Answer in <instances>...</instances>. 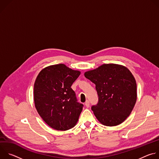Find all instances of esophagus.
Here are the masks:
<instances>
[{
	"label": "esophagus",
	"instance_id": "34e87169",
	"mask_svg": "<svg viewBox=\"0 0 159 159\" xmlns=\"http://www.w3.org/2000/svg\"><path fill=\"white\" fill-rule=\"evenodd\" d=\"M85 105L87 107H89V105H90V103H89V101H86L85 102Z\"/></svg>",
	"mask_w": 159,
	"mask_h": 159
}]
</instances>
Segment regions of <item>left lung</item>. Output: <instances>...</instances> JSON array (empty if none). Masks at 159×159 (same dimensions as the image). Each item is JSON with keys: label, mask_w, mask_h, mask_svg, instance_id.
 I'll return each instance as SVG.
<instances>
[{"label": "left lung", "mask_w": 159, "mask_h": 159, "mask_svg": "<svg viewBox=\"0 0 159 159\" xmlns=\"http://www.w3.org/2000/svg\"><path fill=\"white\" fill-rule=\"evenodd\" d=\"M84 75L96 85L99 102L91 109L98 120L107 126L125 121L137 99V83L128 68L119 64H103L85 72Z\"/></svg>", "instance_id": "obj_1"}]
</instances>
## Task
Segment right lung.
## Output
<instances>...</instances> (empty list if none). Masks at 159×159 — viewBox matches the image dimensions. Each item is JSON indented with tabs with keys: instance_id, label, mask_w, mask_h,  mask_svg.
Returning a JSON list of instances; mask_svg holds the SVG:
<instances>
[{
	"instance_id": "obj_1",
	"label": "right lung",
	"mask_w": 159,
	"mask_h": 159,
	"mask_svg": "<svg viewBox=\"0 0 159 159\" xmlns=\"http://www.w3.org/2000/svg\"><path fill=\"white\" fill-rule=\"evenodd\" d=\"M80 74L60 63L44 68L36 79L35 107L43 121L55 129H70L79 120L83 104L77 101L71 86Z\"/></svg>"
}]
</instances>
